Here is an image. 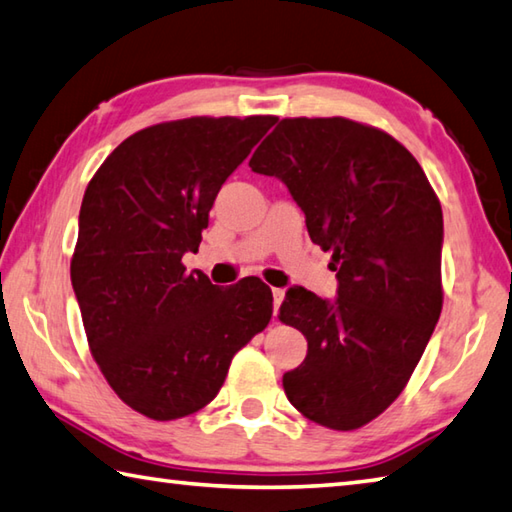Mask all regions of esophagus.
<instances>
[{
    "mask_svg": "<svg viewBox=\"0 0 512 512\" xmlns=\"http://www.w3.org/2000/svg\"><path fill=\"white\" fill-rule=\"evenodd\" d=\"M272 296H274V316H276V312H278V307H281V303H283V298H285V289H272Z\"/></svg>",
    "mask_w": 512,
    "mask_h": 512,
    "instance_id": "1",
    "label": "esophagus"
}]
</instances>
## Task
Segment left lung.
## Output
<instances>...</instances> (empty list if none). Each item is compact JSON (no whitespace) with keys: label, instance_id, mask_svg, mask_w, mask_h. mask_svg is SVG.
Masks as SVG:
<instances>
[{"label":"left lung","instance_id":"8db88e82","mask_svg":"<svg viewBox=\"0 0 512 512\" xmlns=\"http://www.w3.org/2000/svg\"><path fill=\"white\" fill-rule=\"evenodd\" d=\"M249 167L285 182L339 281L334 301L287 289L278 318L307 339L287 399L325 428H361L406 388L439 321V200L403 144L345 118L281 120Z\"/></svg>","mask_w":512,"mask_h":512}]
</instances>
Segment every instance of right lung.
<instances>
[{
	"label": "right lung",
	"instance_id": "add662e5",
	"mask_svg": "<svg viewBox=\"0 0 512 512\" xmlns=\"http://www.w3.org/2000/svg\"><path fill=\"white\" fill-rule=\"evenodd\" d=\"M274 115L153 124L113 149L84 191L71 283L95 363L129 408L194 414L272 318V289L187 274L223 182Z\"/></svg>",
	"mask_w": 512,
	"mask_h": 512
}]
</instances>
